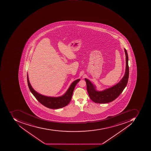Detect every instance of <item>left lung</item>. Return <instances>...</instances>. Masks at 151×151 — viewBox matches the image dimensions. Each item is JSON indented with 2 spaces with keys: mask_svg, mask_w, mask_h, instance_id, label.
<instances>
[{
  "mask_svg": "<svg viewBox=\"0 0 151 151\" xmlns=\"http://www.w3.org/2000/svg\"><path fill=\"white\" fill-rule=\"evenodd\" d=\"M126 55L125 73L120 81L113 87L103 91H97L96 87L89 80L85 78L87 84V89L90 98L93 102L98 104H106L112 102L121 94L126 87L129 78L128 57L126 49L124 48Z\"/></svg>",
  "mask_w": 151,
  "mask_h": 151,
  "instance_id": "obj_1",
  "label": "left lung"
}]
</instances>
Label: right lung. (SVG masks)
<instances>
[{
	"label": "right lung",
	"mask_w": 151,
	"mask_h": 151,
	"mask_svg": "<svg viewBox=\"0 0 151 151\" xmlns=\"http://www.w3.org/2000/svg\"><path fill=\"white\" fill-rule=\"evenodd\" d=\"M80 79H77L73 82L67 91L63 95L58 97H47L37 93L33 88L29 81L27 73V82L30 91L38 101L47 108L51 109H58L68 105L70 103L74 88Z\"/></svg>",
	"instance_id": "1"
}]
</instances>
